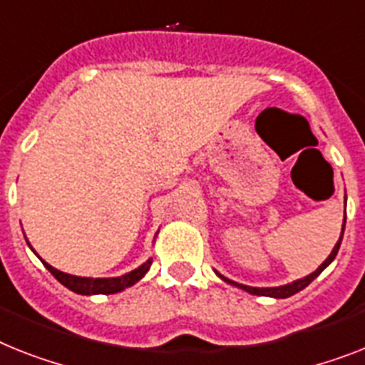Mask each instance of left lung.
<instances>
[{
  "label": "left lung",
  "instance_id": "left-lung-1",
  "mask_svg": "<svg viewBox=\"0 0 365 365\" xmlns=\"http://www.w3.org/2000/svg\"><path fill=\"white\" fill-rule=\"evenodd\" d=\"M343 231H345V220H343L341 237H339L338 244H336V246H334L332 254H330V255H328V257H327V261H324V263L321 264V267H319L317 270H315V272H312V274H309V276H306V278H302V279H297V282H293V284L282 285V287H250V285H242V284H237V282H231V279L224 278V276H222V274H218V272H216V274H218L220 278L224 279V282H227V284H231V285H237V287L244 289V291H246V293H250V294H259V297H272V298H287V297H291V294L298 293V291H302L304 287H308V285L312 284L313 279L317 278L319 274L323 272V270L327 269L328 264L332 263L334 259H336V255H338L339 246H341Z\"/></svg>",
  "mask_w": 365,
  "mask_h": 365
}]
</instances>
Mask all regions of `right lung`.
<instances>
[{
    "label": "right lung",
    "mask_w": 365,
    "mask_h": 365,
    "mask_svg": "<svg viewBox=\"0 0 365 365\" xmlns=\"http://www.w3.org/2000/svg\"><path fill=\"white\" fill-rule=\"evenodd\" d=\"M42 263H44V267L53 274V278H56L57 282H61L65 287H68L71 291H74V293L113 294L123 291V289L130 287V285H134L135 282H140V279L147 274V270L150 269L153 259H149L147 263H143L141 267L132 270V272L125 274V276H117V278H80V276H72V274L61 272V270L53 269L52 264H48L46 261H42Z\"/></svg>",
    "instance_id": "1"
}]
</instances>
